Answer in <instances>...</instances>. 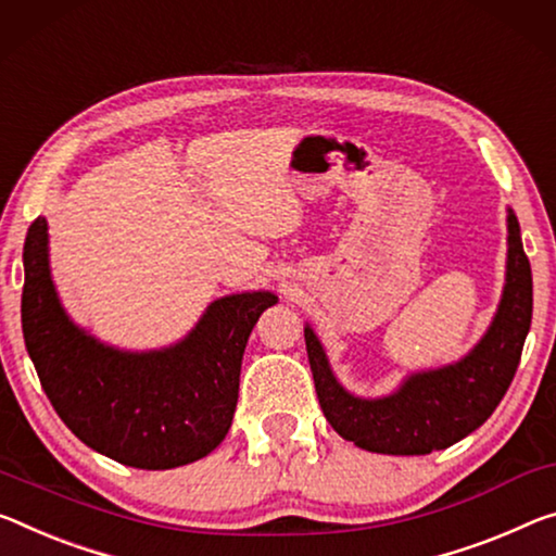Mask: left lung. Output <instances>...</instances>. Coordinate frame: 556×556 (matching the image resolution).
I'll return each instance as SVG.
<instances>
[{
    "label": "left lung",
    "mask_w": 556,
    "mask_h": 556,
    "mask_svg": "<svg viewBox=\"0 0 556 556\" xmlns=\"http://www.w3.org/2000/svg\"><path fill=\"white\" fill-rule=\"evenodd\" d=\"M530 324L532 269L517 217L507 207V267L497 312L460 361L416 371L393 393L364 399L343 389L309 324L304 341L319 405L343 440L368 453L428 455L451 447L492 416L513 383Z\"/></svg>",
    "instance_id": "left-lung-1"
}]
</instances>
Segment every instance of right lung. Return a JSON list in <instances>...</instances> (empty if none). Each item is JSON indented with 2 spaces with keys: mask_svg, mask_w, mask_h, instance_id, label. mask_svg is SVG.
I'll use <instances>...</instances> for the list:
<instances>
[{
  "mask_svg": "<svg viewBox=\"0 0 556 556\" xmlns=\"http://www.w3.org/2000/svg\"><path fill=\"white\" fill-rule=\"evenodd\" d=\"M277 302L264 289L219 296L170 346L118 349L88 333L61 304L47 219L37 217L26 232L22 331L41 389L81 443L130 468H180L223 443L247 339Z\"/></svg>",
  "mask_w": 556,
  "mask_h": 556,
  "instance_id": "obj_1",
  "label": "right lung"
}]
</instances>
